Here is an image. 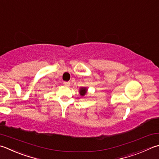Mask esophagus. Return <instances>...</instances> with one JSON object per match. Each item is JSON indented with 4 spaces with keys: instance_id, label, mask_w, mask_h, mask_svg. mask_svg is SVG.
Returning a JSON list of instances; mask_svg holds the SVG:
<instances>
[{
    "instance_id": "1",
    "label": "esophagus",
    "mask_w": 159,
    "mask_h": 159,
    "mask_svg": "<svg viewBox=\"0 0 159 159\" xmlns=\"http://www.w3.org/2000/svg\"><path fill=\"white\" fill-rule=\"evenodd\" d=\"M64 84L66 86H70V83L69 82H64Z\"/></svg>"
}]
</instances>
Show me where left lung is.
<instances>
[{
    "label": "left lung",
    "instance_id": "8db88e82",
    "mask_svg": "<svg viewBox=\"0 0 159 159\" xmlns=\"http://www.w3.org/2000/svg\"><path fill=\"white\" fill-rule=\"evenodd\" d=\"M87 91H88V89L86 87H81L79 90V93H80V95H81L82 97L85 96L87 93Z\"/></svg>",
    "mask_w": 159,
    "mask_h": 159
}]
</instances>
